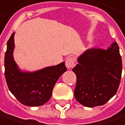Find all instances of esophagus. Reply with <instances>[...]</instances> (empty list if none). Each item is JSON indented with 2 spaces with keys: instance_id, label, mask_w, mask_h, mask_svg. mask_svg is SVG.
I'll return each instance as SVG.
<instances>
[{
  "instance_id": "esophagus-1",
  "label": "esophagus",
  "mask_w": 125,
  "mask_h": 125,
  "mask_svg": "<svg viewBox=\"0 0 125 125\" xmlns=\"http://www.w3.org/2000/svg\"><path fill=\"white\" fill-rule=\"evenodd\" d=\"M74 65H75V60L73 57H68L65 60V66L67 67V68L70 69L74 66Z\"/></svg>"
}]
</instances>
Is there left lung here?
<instances>
[{"instance_id":"8db88e82","label":"left lung","mask_w":125,"mask_h":125,"mask_svg":"<svg viewBox=\"0 0 125 125\" xmlns=\"http://www.w3.org/2000/svg\"><path fill=\"white\" fill-rule=\"evenodd\" d=\"M78 62L73 68L77 78L76 100L91 108L104 105L116 94L121 80L122 64L117 43L105 50L88 49Z\"/></svg>"}]
</instances>
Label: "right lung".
Returning a JSON list of instances; mask_svg holds the SVG:
<instances>
[{"instance_id":"obj_1","label":"right lung","mask_w":125,"mask_h":125,"mask_svg":"<svg viewBox=\"0 0 125 125\" xmlns=\"http://www.w3.org/2000/svg\"><path fill=\"white\" fill-rule=\"evenodd\" d=\"M14 35L15 32L8 39L5 55V76L8 88L23 105L42 106L50 100L56 82L67 70L65 62L33 72L21 70L13 58Z\"/></svg>"}]
</instances>
